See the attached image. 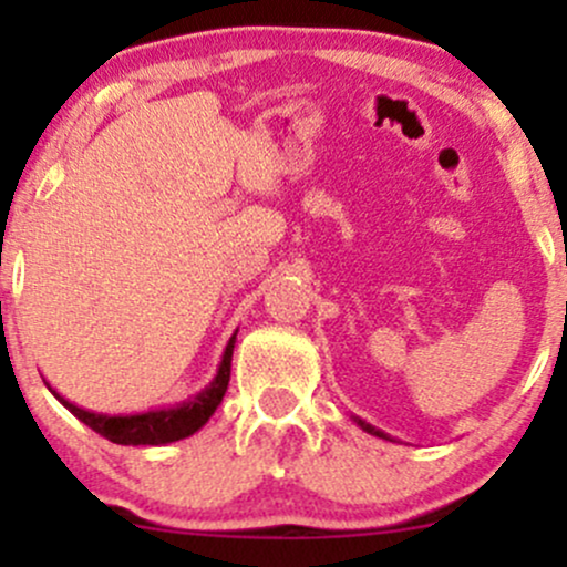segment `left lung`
<instances>
[{"label":"left lung","instance_id":"obj_1","mask_svg":"<svg viewBox=\"0 0 567 567\" xmlns=\"http://www.w3.org/2000/svg\"><path fill=\"white\" fill-rule=\"evenodd\" d=\"M351 421H354L357 426L362 429V432H368V434H373V437H381V440H389V442H394V437H389L386 432H381V429H375L373 424H368V421H362L360 415H351Z\"/></svg>","mask_w":567,"mask_h":567}]
</instances>
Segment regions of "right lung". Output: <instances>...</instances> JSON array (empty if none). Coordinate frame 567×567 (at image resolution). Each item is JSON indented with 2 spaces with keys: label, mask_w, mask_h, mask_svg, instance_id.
Here are the masks:
<instances>
[{
  "label": "right lung",
  "mask_w": 567,
  "mask_h": 567,
  "mask_svg": "<svg viewBox=\"0 0 567 567\" xmlns=\"http://www.w3.org/2000/svg\"><path fill=\"white\" fill-rule=\"evenodd\" d=\"M234 343H237V330H234L229 343H226L216 375H213V381L207 383L202 392L188 396L184 402H178V405L154 408V410H146V413H120V415L95 413V410L74 405V402H69L66 396L58 394L48 381L44 383H48L50 392L55 394V400L66 410H71L82 424H87L93 432L116 442V445H171V442L192 437V434L199 432V429L210 421V415L216 413L220 400H224L226 389H229Z\"/></svg>",
  "instance_id": "obj_1"
}]
</instances>
